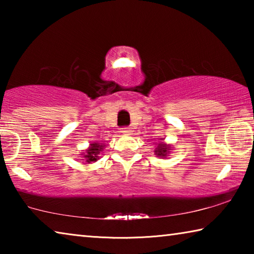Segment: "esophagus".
<instances>
[{
  "label": "esophagus",
  "instance_id": "34e87169",
  "mask_svg": "<svg viewBox=\"0 0 254 254\" xmlns=\"http://www.w3.org/2000/svg\"><path fill=\"white\" fill-rule=\"evenodd\" d=\"M121 132L124 133V134H130L132 132V128L130 127H122L121 128Z\"/></svg>",
  "mask_w": 254,
  "mask_h": 254
}]
</instances>
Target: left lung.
Segmentation results:
<instances>
[{"mask_svg":"<svg viewBox=\"0 0 254 254\" xmlns=\"http://www.w3.org/2000/svg\"><path fill=\"white\" fill-rule=\"evenodd\" d=\"M169 152V147L167 144H159L158 149L156 150V154L158 157H166Z\"/></svg>","mask_w":254,"mask_h":254,"instance_id":"8db88e82","label":"left lung"}]
</instances>
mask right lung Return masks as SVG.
Listing matches in <instances>:
<instances>
[{"label":"right lung","mask_w":254,"mask_h":254,"mask_svg":"<svg viewBox=\"0 0 254 254\" xmlns=\"http://www.w3.org/2000/svg\"><path fill=\"white\" fill-rule=\"evenodd\" d=\"M101 150H102V145H100L98 143L91 144V148L87 150V153L85 154L86 162L89 163V162H92V161H96Z\"/></svg>","instance_id":"1"}]
</instances>
